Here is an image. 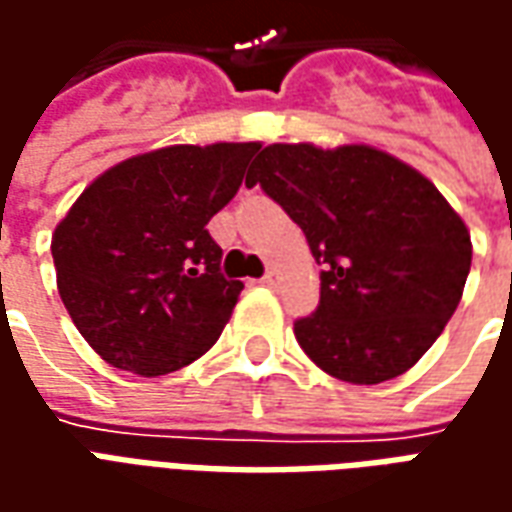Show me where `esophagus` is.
I'll list each match as a JSON object with an SVG mask.
<instances>
[{"instance_id": "34e87169", "label": "esophagus", "mask_w": 512, "mask_h": 512, "mask_svg": "<svg viewBox=\"0 0 512 512\" xmlns=\"http://www.w3.org/2000/svg\"><path fill=\"white\" fill-rule=\"evenodd\" d=\"M260 282H263V285H266V288H277V282H279L277 271H266V277L260 279Z\"/></svg>"}]
</instances>
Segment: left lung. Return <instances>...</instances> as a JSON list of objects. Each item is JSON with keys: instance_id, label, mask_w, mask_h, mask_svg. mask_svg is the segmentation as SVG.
Masks as SVG:
<instances>
[{"instance_id": "obj_1", "label": "left lung", "mask_w": 512, "mask_h": 512, "mask_svg": "<svg viewBox=\"0 0 512 512\" xmlns=\"http://www.w3.org/2000/svg\"><path fill=\"white\" fill-rule=\"evenodd\" d=\"M260 183L307 235L321 271L318 310L293 323L315 365L348 384L406 373L436 343L463 296L472 238L417 169L384 150L268 145Z\"/></svg>"}]
</instances>
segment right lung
Wrapping results in <instances>:
<instances>
[{
    "mask_svg": "<svg viewBox=\"0 0 512 512\" xmlns=\"http://www.w3.org/2000/svg\"><path fill=\"white\" fill-rule=\"evenodd\" d=\"M257 142L175 145L95 178L51 238L65 310L93 351L136 376H164L211 348L241 279L222 274L205 224L233 200Z\"/></svg>",
    "mask_w": 512,
    "mask_h": 512,
    "instance_id": "add662e5",
    "label": "right lung"
}]
</instances>
